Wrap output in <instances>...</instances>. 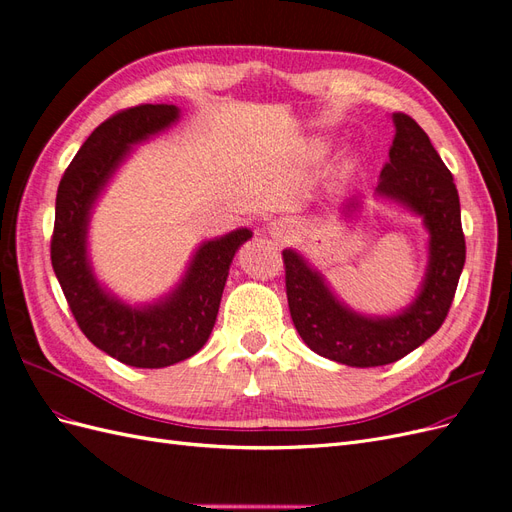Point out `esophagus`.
Wrapping results in <instances>:
<instances>
[{
  "mask_svg": "<svg viewBox=\"0 0 512 512\" xmlns=\"http://www.w3.org/2000/svg\"><path fill=\"white\" fill-rule=\"evenodd\" d=\"M269 235H271L275 241H280V243L290 241V239L294 237V222L288 220V218L273 220V222L269 224Z\"/></svg>",
  "mask_w": 512,
  "mask_h": 512,
  "instance_id": "1",
  "label": "esophagus"
}]
</instances>
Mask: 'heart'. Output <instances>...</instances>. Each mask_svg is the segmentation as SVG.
I'll use <instances>...</instances> for the list:
<instances>
[{
  "label": "heart",
  "mask_w": 512,
  "mask_h": 512,
  "mask_svg": "<svg viewBox=\"0 0 512 512\" xmlns=\"http://www.w3.org/2000/svg\"><path fill=\"white\" fill-rule=\"evenodd\" d=\"M322 151H324V143L322 141L307 143V153H309V156H320Z\"/></svg>",
  "instance_id": "obj_1"
}]
</instances>
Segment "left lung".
<instances>
[{
  "label": "left lung",
  "mask_w": 512,
  "mask_h": 512,
  "mask_svg": "<svg viewBox=\"0 0 512 512\" xmlns=\"http://www.w3.org/2000/svg\"><path fill=\"white\" fill-rule=\"evenodd\" d=\"M395 138L376 194L421 215L429 265L416 299L391 318H367L339 301L324 277L294 250H284L286 294L294 327L316 354L350 367L404 359L436 333L451 309L466 262L459 194L429 136L406 113H393ZM359 203L346 205L348 211Z\"/></svg>",
  "instance_id": "1"
}]
</instances>
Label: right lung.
I'll return each instance as SVG.
<instances>
[{
    "mask_svg": "<svg viewBox=\"0 0 512 512\" xmlns=\"http://www.w3.org/2000/svg\"><path fill=\"white\" fill-rule=\"evenodd\" d=\"M179 119L175 104L119 111L89 134L59 181L51 262L70 312L85 337L113 359L158 369L190 359L209 339L230 262L252 230L239 228L198 247L179 286L153 305L132 307L106 292L87 258V226L100 192L130 156L132 145Z\"/></svg>",
    "mask_w": 512,
    "mask_h": 512,
    "instance_id": "obj_1",
    "label": "right lung"
}]
</instances>
